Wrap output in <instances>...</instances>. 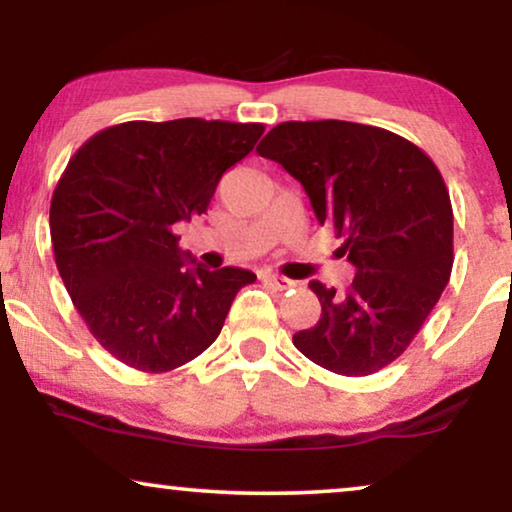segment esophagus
<instances>
[{
	"instance_id": "esophagus-1",
	"label": "esophagus",
	"mask_w": 512,
	"mask_h": 512,
	"mask_svg": "<svg viewBox=\"0 0 512 512\" xmlns=\"http://www.w3.org/2000/svg\"><path fill=\"white\" fill-rule=\"evenodd\" d=\"M258 277H261L263 284H268L277 291H284V289H289V286H293L291 279L277 275V272H272V270H261V272H258Z\"/></svg>"
}]
</instances>
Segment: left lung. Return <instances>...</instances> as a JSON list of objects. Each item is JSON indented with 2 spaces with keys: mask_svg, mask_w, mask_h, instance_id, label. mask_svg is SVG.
<instances>
[{
  "mask_svg": "<svg viewBox=\"0 0 512 512\" xmlns=\"http://www.w3.org/2000/svg\"><path fill=\"white\" fill-rule=\"evenodd\" d=\"M256 151L303 184L356 270L345 293L310 282L321 319L293 345L331 373H377L408 349L450 282L454 219L438 167L408 139L349 121L279 123Z\"/></svg>",
  "mask_w": 512,
  "mask_h": 512,
  "instance_id": "left-lung-1",
  "label": "left lung"
}]
</instances>
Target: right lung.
<instances>
[{
    "mask_svg": "<svg viewBox=\"0 0 512 512\" xmlns=\"http://www.w3.org/2000/svg\"><path fill=\"white\" fill-rule=\"evenodd\" d=\"M261 123L130 121L69 160L51 200L62 282L95 340L125 366L167 373L205 352L242 286V268L207 270L174 226L205 214L223 172L254 149Z\"/></svg>",
    "mask_w": 512,
    "mask_h": 512,
    "instance_id": "1",
    "label": "right lung"
}]
</instances>
